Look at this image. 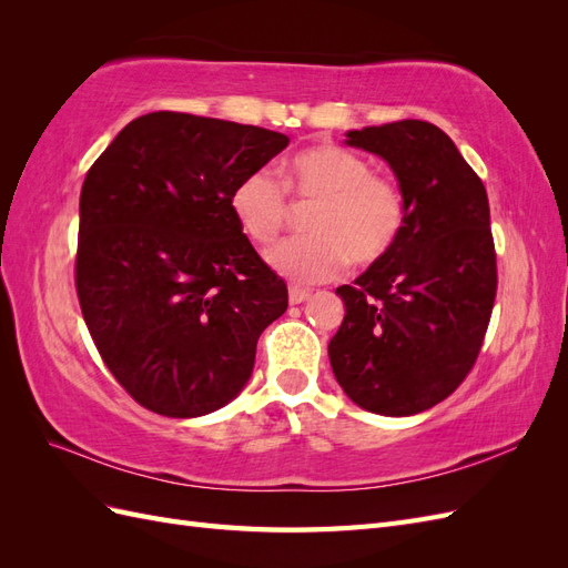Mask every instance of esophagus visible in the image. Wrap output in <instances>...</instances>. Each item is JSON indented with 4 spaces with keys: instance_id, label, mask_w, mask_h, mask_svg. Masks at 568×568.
<instances>
[{
    "instance_id": "esophagus-1",
    "label": "esophagus",
    "mask_w": 568,
    "mask_h": 568,
    "mask_svg": "<svg viewBox=\"0 0 568 568\" xmlns=\"http://www.w3.org/2000/svg\"><path fill=\"white\" fill-rule=\"evenodd\" d=\"M307 298H311V294H307L305 288H301V286H291V288H288V303H291V305H301V303H305Z\"/></svg>"
}]
</instances>
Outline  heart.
I'll list each match as a JSON object with an SVG mask.
<instances>
[{"instance_id": "heart-1", "label": "heart", "mask_w": 568, "mask_h": 568, "mask_svg": "<svg viewBox=\"0 0 568 568\" xmlns=\"http://www.w3.org/2000/svg\"><path fill=\"white\" fill-rule=\"evenodd\" d=\"M286 186L315 201L307 215L313 234L288 239L267 253V265L284 277L315 284L334 277L351 261L369 265L384 257L405 225V196L393 180L372 173L357 153L320 144L296 153L284 168ZM230 209L251 242L267 246L286 222V194L280 180L261 168L236 182Z\"/></svg>"}]
</instances>
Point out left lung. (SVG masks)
<instances>
[{
  "label": "left lung",
  "instance_id": "left-lung-1",
  "mask_svg": "<svg viewBox=\"0 0 568 568\" xmlns=\"http://www.w3.org/2000/svg\"><path fill=\"white\" fill-rule=\"evenodd\" d=\"M346 144L388 163L405 196L393 248L353 286L329 363L348 398L409 417L464 382L484 343L497 286L486 186L455 142L424 120L348 130Z\"/></svg>",
  "mask_w": 568,
  "mask_h": 568
}]
</instances>
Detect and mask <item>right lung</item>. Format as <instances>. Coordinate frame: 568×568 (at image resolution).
<instances>
[{"instance_id":"add662e5","label":"right lung","mask_w":568,"mask_h":568,"mask_svg":"<svg viewBox=\"0 0 568 568\" xmlns=\"http://www.w3.org/2000/svg\"><path fill=\"white\" fill-rule=\"evenodd\" d=\"M288 136L159 111L118 132L84 178L75 286L111 374L163 417L225 407L288 294L239 230L230 196Z\"/></svg>"}]
</instances>
